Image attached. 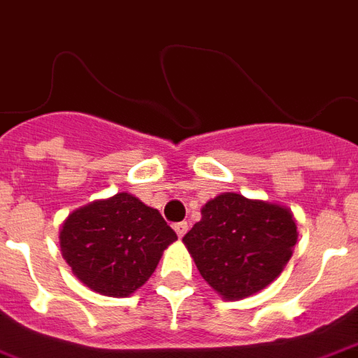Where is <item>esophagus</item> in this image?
<instances>
[{"label": "esophagus", "instance_id": "obj_1", "mask_svg": "<svg viewBox=\"0 0 358 358\" xmlns=\"http://www.w3.org/2000/svg\"><path fill=\"white\" fill-rule=\"evenodd\" d=\"M187 229H189L187 222H178V224H174V231H176L178 237H184V235L187 233Z\"/></svg>", "mask_w": 358, "mask_h": 358}]
</instances>
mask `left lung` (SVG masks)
I'll use <instances>...</instances> for the list:
<instances>
[{"mask_svg": "<svg viewBox=\"0 0 358 358\" xmlns=\"http://www.w3.org/2000/svg\"><path fill=\"white\" fill-rule=\"evenodd\" d=\"M182 241L201 277L224 300H243L279 277L298 231L287 206L222 193L201 208V220Z\"/></svg>", "mask_w": 358, "mask_h": 358, "instance_id": "obj_1", "label": "left lung"}]
</instances>
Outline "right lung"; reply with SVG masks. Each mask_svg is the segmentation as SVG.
<instances>
[{
  "mask_svg": "<svg viewBox=\"0 0 358 358\" xmlns=\"http://www.w3.org/2000/svg\"><path fill=\"white\" fill-rule=\"evenodd\" d=\"M176 239L157 208L123 192L73 210L60 229V250L85 287L127 298L152 277Z\"/></svg>",
  "mask_w": 358,
  "mask_h": 358,
  "instance_id": "1",
  "label": "right lung"
}]
</instances>
